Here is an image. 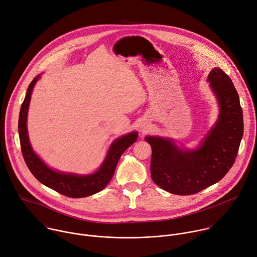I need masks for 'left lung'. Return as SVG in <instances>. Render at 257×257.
Instances as JSON below:
<instances>
[{
  "mask_svg": "<svg viewBox=\"0 0 257 257\" xmlns=\"http://www.w3.org/2000/svg\"><path fill=\"white\" fill-rule=\"evenodd\" d=\"M207 79L221 113L200 148L185 152L169 139L145 137L153 150L152 179L162 189L173 194H195L213 185L232 168L239 151L243 136V113L238 92L221 68L211 70Z\"/></svg>",
  "mask_w": 257,
  "mask_h": 257,
  "instance_id": "1",
  "label": "left lung"
}]
</instances>
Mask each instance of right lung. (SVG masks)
<instances>
[{
	"label": "right lung",
	"instance_id": "obj_1",
	"mask_svg": "<svg viewBox=\"0 0 257 257\" xmlns=\"http://www.w3.org/2000/svg\"><path fill=\"white\" fill-rule=\"evenodd\" d=\"M39 78L40 75L35 77L29 84L19 114L18 131L20 146L26 166L28 167L32 175L41 183H43L44 185L65 196L72 198H80L97 193L98 191L102 190L107 185V183L111 181L122 154L136 141L137 132H132L130 134L122 136L121 138H118L112 144L111 148H109L108 154L99 170L92 175L77 176L53 171L52 169L47 167L43 163V161L33 153L27 135L26 120L28 105L33 86Z\"/></svg>",
	"mask_w": 257,
	"mask_h": 257
}]
</instances>
